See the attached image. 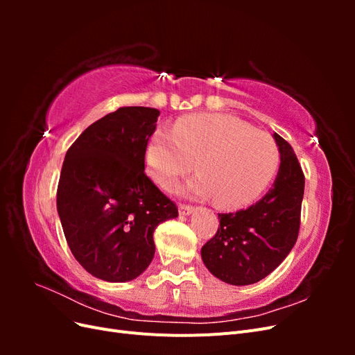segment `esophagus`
<instances>
[{
    "label": "esophagus",
    "instance_id": "obj_1",
    "mask_svg": "<svg viewBox=\"0 0 355 355\" xmlns=\"http://www.w3.org/2000/svg\"><path fill=\"white\" fill-rule=\"evenodd\" d=\"M194 210L196 209L192 206H188V204H179V214H182V216H188V214H191Z\"/></svg>",
    "mask_w": 355,
    "mask_h": 355
}]
</instances>
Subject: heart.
Here are the masks:
<instances>
[{"mask_svg":"<svg viewBox=\"0 0 355 355\" xmlns=\"http://www.w3.org/2000/svg\"><path fill=\"white\" fill-rule=\"evenodd\" d=\"M194 159L200 175L188 182V194L213 196L223 207H241L270 185L280 153L271 136L223 114L182 116L175 128L158 127L148 139L146 167L164 189L173 188Z\"/></svg>","mask_w":355,"mask_h":355,"instance_id":"heart-1","label":"heart"}]
</instances>
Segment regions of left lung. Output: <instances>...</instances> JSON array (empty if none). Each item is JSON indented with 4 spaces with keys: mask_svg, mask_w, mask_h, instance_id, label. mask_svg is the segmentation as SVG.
I'll return each mask as SVG.
<instances>
[{
    "mask_svg": "<svg viewBox=\"0 0 355 355\" xmlns=\"http://www.w3.org/2000/svg\"><path fill=\"white\" fill-rule=\"evenodd\" d=\"M274 139L282 163L272 188L245 210L219 213L218 232L201 249L207 270L232 286L261 282L297 240L305 176L293 148L280 135Z\"/></svg>",
    "mask_w": 355,
    "mask_h": 355,
    "instance_id": "obj_1",
    "label": "left lung"
}]
</instances>
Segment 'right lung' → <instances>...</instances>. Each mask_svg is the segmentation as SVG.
<instances>
[{
  "label": "right lung",
  "mask_w": 355,
  "mask_h": 355,
  "mask_svg": "<svg viewBox=\"0 0 355 355\" xmlns=\"http://www.w3.org/2000/svg\"><path fill=\"white\" fill-rule=\"evenodd\" d=\"M159 111L124 106L78 136L63 161L58 213L85 271L103 282L135 280L151 263L154 231L176 204L145 175V148Z\"/></svg>",
  "instance_id": "right-lung-1"
}]
</instances>
